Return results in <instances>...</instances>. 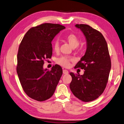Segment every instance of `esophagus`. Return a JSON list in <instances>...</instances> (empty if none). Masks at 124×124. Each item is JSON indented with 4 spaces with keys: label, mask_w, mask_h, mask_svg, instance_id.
<instances>
[{
    "label": "esophagus",
    "mask_w": 124,
    "mask_h": 124,
    "mask_svg": "<svg viewBox=\"0 0 124 124\" xmlns=\"http://www.w3.org/2000/svg\"><path fill=\"white\" fill-rule=\"evenodd\" d=\"M63 73L64 74H68L69 73V71L67 70H63Z\"/></svg>",
    "instance_id": "1"
}]
</instances>
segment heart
I'll return each instance as SVG.
<instances>
[{
    "instance_id": "b5f03b06",
    "label": "heart",
    "mask_w": 124,
    "mask_h": 124,
    "mask_svg": "<svg viewBox=\"0 0 124 124\" xmlns=\"http://www.w3.org/2000/svg\"><path fill=\"white\" fill-rule=\"evenodd\" d=\"M67 41L71 45V46L74 48H76L79 45V40L76 35L73 34H70L68 35L65 37ZM54 50L55 52L59 51V44L57 42H55L53 46ZM73 59L70 57L63 56L60 57V58L57 59L56 60V63L57 64L61 65L62 67L65 68H68L70 65V62L72 61Z\"/></svg>"
}]
</instances>
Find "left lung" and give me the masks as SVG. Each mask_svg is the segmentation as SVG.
Returning <instances> with one entry per match:
<instances>
[{
	"label": "left lung",
	"instance_id": "1",
	"mask_svg": "<svg viewBox=\"0 0 124 124\" xmlns=\"http://www.w3.org/2000/svg\"><path fill=\"white\" fill-rule=\"evenodd\" d=\"M85 35L87 50L75 68L84 69L83 75L70 72V88L79 99L89 102L98 98L105 90L111 69L107 43L99 31L85 24H76Z\"/></svg>",
	"mask_w": 124,
	"mask_h": 124
}]
</instances>
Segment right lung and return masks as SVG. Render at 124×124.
<instances>
[{
  "label": "right lung",
  "mask_w": 124,
  "mask_h": 124,
  "mask_svg": "<svg viewBox=\"0 0 124 124\" xmlns=\"http://www.w3.org/2000/svg\"><path fill=\"white\" fill-rule=\"evenodd\" d=\"M64 26L45 23L30 28L20 44L17 54V73L25 93L39 101L53 96L63 73L55 64L50 71L43 68L44 61L51 58L52 41Z\"/></svg>",
  "instance_id": "1"
}]
</instances>
